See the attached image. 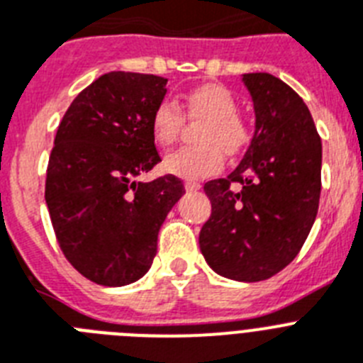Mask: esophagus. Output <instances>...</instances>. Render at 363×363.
<instances>
[{
	"mask_svg": "<svg viewBox=\"0 0 363 363\" xmlns=\"http://www.w3.org/2000/svg\"><path fill=\"white\" fill-rule=\"evenodd\" d=\"M184 188H186V191H197L201 188V184L197 181H186L184 182Z\"/></svg>",
	"mask_w": 363,
	"mask_h": 363,
	"instance_id": "1",
	"label": "esophagus"
}]
</instances>
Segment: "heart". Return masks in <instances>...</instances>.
Here are the masks:
<instances>
[{"label": "heart", "instance_id": "1", "mask_svg": "<svg viewBox=\"0 0 363 363\" xmlns=\"http://www.w3.org/2000/svg\"><path fill=\"white\" fill-rule=\"evenodd\" d=\"M182 111L190 120H206L201 127V145L177 149L164 160V169L182 179H203L219 172L227 155H238L249 140L247 127L240 120L238 103L221 84H203L194 88L182 99ZM181 106L164 99L151 116V130L158 144L172 145L184 125Z\"/></svg>", "mask_w": 363, "mask_h": 363}]
</instances>
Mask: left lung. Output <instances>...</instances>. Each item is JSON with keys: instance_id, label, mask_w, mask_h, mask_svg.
I'll list each match as a JSON object with an SVG mask.
<instances>
[{"instance_id": "obj_1", "label": "left lung", "mask_w": 363, "mask_h": 363, "mask_svg": "<svg viewBox=\"0 0 363 363\" xmlns=\"http://www.w3.org/2000/svg\"><path fill=\"white\" fill-rule=\"evenodd\" d=\"M242 81L252 97L255 135L238 167L205 184L212 214L199 247L218 275L258 282L284 269L308 238L321 194V138L294 88L271 73H245Z\"/></svg>"}]
</instances>
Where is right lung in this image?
<instances>
[{
	"label": "right lung",
	"instance_id": "obj_1",
	"mask_svg": "<svg viewBox=\"0 0 363 363\" xmlns=\"http://www.w3.org/2000/svg\"><path fill=\"white\" fill-rule=\"evenodd\" d=\"M166 84L147 73H105L73 99L57 129L45 203L64 257L96 284L142 279L164 219L184 196L175 175L138 181L160 162L151 116Z\"/></svg>",
	"mask_w": 363,
	"mask_h": 363
}]
</instances>
